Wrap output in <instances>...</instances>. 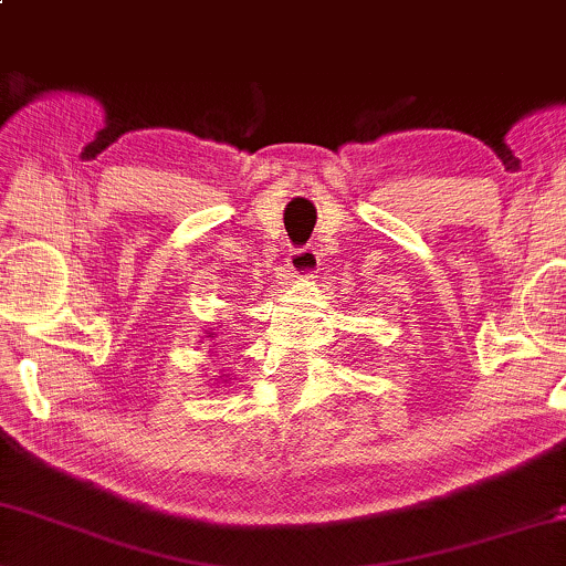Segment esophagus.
Masks as SVG:
<instances>
[{"instance_id":"34e87169","label":"esophagus","mask_w":566,"mask_h":566,"mask_svg":"<svg viewBox=\"0 0 566 566\" xmlns=\"http://www.w3.org/2000/svg\"><path fill=\"white\" fill-rule=\"evenodd\" d=\"M289 268L291 272H294L296 277H302V281H306V277H312L315 272L319 270V256L315 249H294L289 251Z\"/></svg>"}]
</instances>
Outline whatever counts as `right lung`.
Instances as JSON below:
<instances>
[{"label":"right lung","instance_id":"obj_1","mask_svg":"<svg viewBox=\"0 0 566 566\" xmlns=\"http://www.w3.org/2000/svg\"><path fill=\"white\" fill-rule=\"evenodd\" d=\"M207 338H214V333L207 331ZM226 380H230V375H226Z\"/></svg>","mask_w":566,"mask_h":566}]
</instances>
